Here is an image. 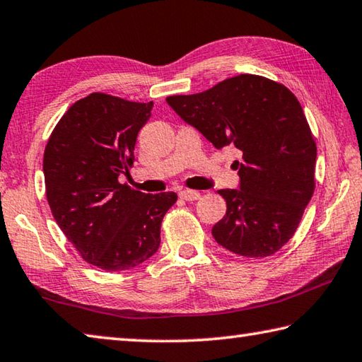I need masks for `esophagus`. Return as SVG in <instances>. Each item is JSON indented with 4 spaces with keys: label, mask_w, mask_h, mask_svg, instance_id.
<instances>
[{
    "label": "esophagus",
    "mask_w": 362,
    "mask_h": 362,
    "mask_svg": "<svg viewBox=\"0 0 362 362\" xmlns=\"http://www.w3.org/2000/svg\"><path fill=\"white\" fill-rule=\"evenodd\" d=\"M179 196H180V199H183V201H196V199L201 198V193L194 192V189H182Z\"/></svg>",
    "instance_id": "esophagus-1"
}]
</instances>
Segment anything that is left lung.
I'll list each match as a JSON object with an SVG mask.
<instances>
[{
	"instance_id": "1",
	"label": "left lung",
	"mask_w": 362,
	"mask_h": 362,
	"mask_svg": "<svg viewBox=\"0 0 362 362\" xmlns=\"http://www.w3.org/2000/svg\"><path fill=\"white\" fill-rule=\"evenodd\" d=\"M166 101L214 147L234 146L239 188L218 189L226 215L212 228L221 247L264 258L298 229L315 189L317 146L299 101L281 83L240 74Z\"/></svg>"
}]
</instances>
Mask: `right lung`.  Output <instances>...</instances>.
I'll list each match as a JSON object with an SVG mask.
<instances>
[{"label": "right lung", "mask_w": 362, "mask_h": 362, "mask_svg": "<svg viewBox=\"0 0 362 362\" xmlns=\"http://www.w3.org/2000/svg\"><path fill=\"white\" fill-rule=\"evenodd\" d=\"M153 103L91 93L57 123L44 152L45 194L54 218L82 258L128 271L158 252L163 216L177 194H146L118 177L134 163L136 137Z\"/></svg>", "instance_id": "1"}]
</instances>
